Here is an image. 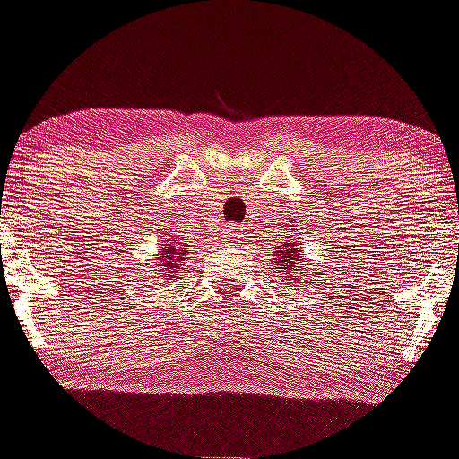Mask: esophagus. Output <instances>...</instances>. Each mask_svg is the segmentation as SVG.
<instances>
[{
    "label": "esophagus",
    "instance_id": "34e87169",
    "mask_svg": "<svg viewBox=\"0 0 459 459\" xmlns=\"http://www.w3.org/2000/svg\"><path fill=\"white\" fill-rule=\"evenodd\" d=\"M224 237H226V241H235V239H237V235H235V230H233V229L226 230Z\"/></svg>",
    "mask_w": 459,
    "mask_h": 459
}]
</instances>
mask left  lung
<instances>
[{
  "mask_svg": "<svg viewBox=\"0 0 459 459\" xmlns=\"http://www.w3.org/2000/svg\"><path fill=\"white\" fill-rule=\"evenodd\" d=\"M299 247H297V244L295 241H290V244H284L282 247H275V263L280 264V267H275L278 269L280 273H284L286 272V275H289L290 280H295L297 278V264L296 261L299 260L301 263V256H299ZM286 275H282V278H286Z\"/></svg>",
  "mask_w": 459,
  "mask_h": 459,
  "instance_id": "obj_1",
  "label": "left lung"
}]
</instances>
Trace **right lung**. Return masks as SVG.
<instances>
[{"label":"right lung","instance_id":"1","mask_svg":"<svg viewBox=\"0 0 459 459\" xmlns=\"http://www.w3.org/2000/svg\"><path fill=\"white\" fill-rule=\"evenodd\" d=\"M187 247L179 244L177 239H164L162 241V254H160V272H164V280L173 278V275L179 272L181 264L186 261Z\"/></svg>","mask_w":459,"mask_h":459}]
</instances>
